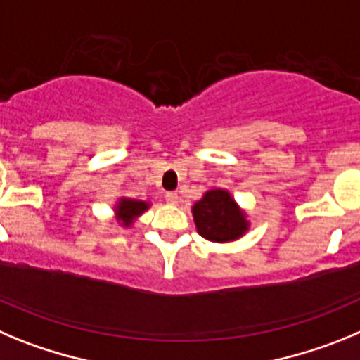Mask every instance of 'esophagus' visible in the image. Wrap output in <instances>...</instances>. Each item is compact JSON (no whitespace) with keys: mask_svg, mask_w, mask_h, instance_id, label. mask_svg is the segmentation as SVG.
<instances>
[{"mask_svg":"<svg viewBox=\"0 0 360 360\" xmlns=\"http://www.w3.org/2000/svg\"><path fill=\"white\" fill-rule=\"evenodd\" d=\"M165 200H167L168 204H172V206H174V204L179 202V195H177L176 192H168L167 195H165Z\"/></svg>","mask_w":360,"mask_h":360,"instance_id":"obj_1","label":"esophagus"}]
</instances>
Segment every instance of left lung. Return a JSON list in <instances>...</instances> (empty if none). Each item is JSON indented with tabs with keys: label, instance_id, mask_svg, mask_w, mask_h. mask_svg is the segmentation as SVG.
<instances>
[{
	"label": "left lung",
	"instance_id": "1",
	"mask_svg": "<svg viewBox=\"0 0 360 360\" xmlns=\"http://www.w3.org/2000/svg\"><path fill=\"white\" fill-rule=\"evenodd\" d=\"M193 222L202 238L217 244L235 242L248 233L249 220L231 193L213 188L192 206Z\"/></svg>",
	"mask_w": 360,
	"mask_h": 360
}]
</instances>
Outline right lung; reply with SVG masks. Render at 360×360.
I'll list each match as a JSON object with an SVG mask.
<instances>
[{"mask_svg": "<svg viewBox=\"0 0 360 360\" xmlns=\"http://www.w3.org/2000/svg\"><path fill=\"white\" fill-rule=\"evenodd\" d=\"M150 208V202L148 200H138L131 199V197H120L118 202L115 206V215L118 220L120 226L124 228H131L134 224V220L140 215H143V212Z\"/></svg>", "mask_w": 360, "mask_h": 360, "instance_id": "1", "label": "right lung"}]
</instances>
